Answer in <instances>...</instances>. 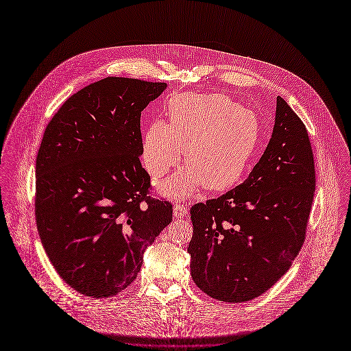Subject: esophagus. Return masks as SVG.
I'll list each match as a JSON object with an SVG mask.
<instances>
[{"label": "esophagus", "instance_id": "1", "mask_svg": "<svg viewBox=\"0 0 351 351\" xmlns=\"http://www.w3.org/2000/svg\"><path fill=\"white\" fill-rule=\"evenodd\" d=\"M173 213H174V217L184 218L186 215V213H188V207H186V204H181V203L176 204L174 208H173Z\"/></svg>", "mask_w": 351, "mask_h": 351}]
</instances>
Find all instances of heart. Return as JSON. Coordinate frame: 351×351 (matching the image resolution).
Instances as JSON below:
<instances>
[{"label": "heart", "instance_id": "heart-1", "mask_svg": "<svg viewBox=\"0 0 351 351\" xmlns=\"http://www.w3.org/2000/svg\"><path fill=\"white\" fill-rule=\"evenodd\" d=\"M169 123L156 121L144 134L141 159L158 180L185 154L186 169L162 184L170 196L182 197L202 182L210 191L236 184L250 165L261 137L254 111L219 93H184L170 99Z\"/></svg>", "mask_w": 351, "mask_h": 351}]
</instances>
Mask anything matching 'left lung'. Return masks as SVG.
Returning <instances> with one entry per match:
<instances>
[{
    "label": "left lung",
    "instance_id": "obj_1",
    "mask_svg": "<svg viewBox=\"0 0 351 351\" xmlns=\"http://www.w3.org/2000/svg\"><path fill=\"white\" fill-rule=\"evenodd\" d=\"M315 191L307 129L277 97L271 138L248 178L191 208V274L208 296L240 303L289 269L304 237Z\"/></svg>",
    "mask_w": 351,
    "mask_h": 351
}]
</instances>
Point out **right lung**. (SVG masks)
<instances>
[{
  "instance_id": "obj_1",
  "label": "right lung",
  "mask_w": 351,
  "mask_h": 351,
  "mask_svg": "<svg viewBox=\"0 0 351 351\" xmlns=\"http://www.w3.org/2000/svg\"><path fill=\"white\" fill-rule=\"evenodd\" d=\"M165 82L108 77L70 96L36 162V219L53 267L75 291L108 298L137 277L144 250L171 222L141 166V111Z\"/></svg>"
}]
</instances>
